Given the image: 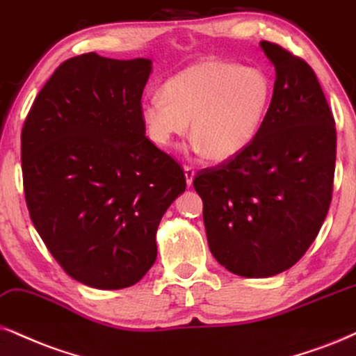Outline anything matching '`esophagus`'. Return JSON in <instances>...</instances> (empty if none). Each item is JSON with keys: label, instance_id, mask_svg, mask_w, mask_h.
Here are the masks:
<instances>
[{"label": "esophagus", "instance_id": "1", "mask_svg": "<svg viewBox=\"0 0 356 356\" xmlns=\"http://www.w3.org/2000/svg\"><path fill=\"white\" fill-rule=\"evenodd\" d=\"M184 174H186L187 186L191 187L192 181H193V175H195V170H193V168H191V165H184Z\"/></svg>", "mask_w": 356, "mask_h": 356}]
</instances>
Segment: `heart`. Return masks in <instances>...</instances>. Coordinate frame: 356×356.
<instances>
[{"mask_svg":"<svg viewBox=\"0 0 356 356\" xmlns=\"http://www.w3.org/2000/svg\"><path fill=\"white\" fill-rule=\"evenodd\" d=\"M271 93V79L259 67L209 58L165 80L163 95L143 102L139 115L157 146L172 145L191 121L193 147L213 161H227L258 134Z\"/></svg>","mask_w":356,"mask_h":356,"instance_id":"1","label":"heart"}]
</instances>
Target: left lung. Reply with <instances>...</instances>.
Wrapping results in <instances>:
<instances>
[{
	"label": "left lung",
	"instance_id": "1",
	"mask_svg": "<svg viewBox=\"0 0 356 356\" xmlns=\"http://www.w3.org/2000/svg\"><path fill=\"white\" fill-rule=\"evenodd\" d=\"M259 46L276 70L263 124L245 151L193 179L211 254L243 277L274 276L305 254L330 207L337 156L317 75L277 44Z\"/></svg>",
	"mask_w": 356,
	"mask_h": 356
}]
</instances>
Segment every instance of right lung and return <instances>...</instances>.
<instances>
[{
  "label": "right lung",
  "mask_w": 356,
  "mask_h": 356,
  "mask_svg": "<svg viewBox=\"0 0 356 356\" xmlns=\"http://www.w3.org/2000/svg\"><path fill=\"white\" fill-rule=\"evenodd\" d=\"M149 58L95 52L60 64L21 133L31 220L64 271L97 289L129 287L157 256L156 232L186 191L175 161L141 121Z\"/></svg>",
  "instance_id": "right-lung-1"
}]
</instances>
